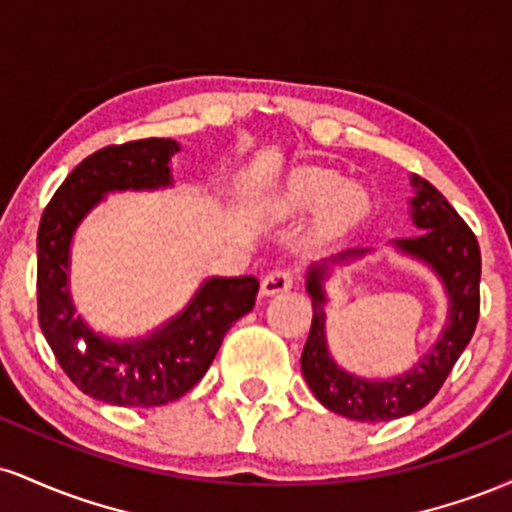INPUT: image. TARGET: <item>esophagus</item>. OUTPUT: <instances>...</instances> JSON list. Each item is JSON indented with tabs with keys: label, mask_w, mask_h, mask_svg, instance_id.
Returning a JSON list of instances; mask_svg holds the SVG:
<instances>
[{
	"label": "esophagus",
	"mask_w": 512,
	"mask_h": 512,
	"mask_svg": "<svg viewBox=\"0 0 512 512\" xmlns=\"http://www.w3.org/2000/svg\"><path fill=\"white\" fill-rule=\"evenodd\" d=\"M296 284V274L291 269H274L262 279V293L264 296H274V293L289 291Z\"/></svg>",
	"instance_id": "1"
}]
</instances>
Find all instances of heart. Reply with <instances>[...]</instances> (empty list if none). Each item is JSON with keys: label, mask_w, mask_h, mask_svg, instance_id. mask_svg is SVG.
I'll list each match as a JSON object with an SVG mask.
<instances>
[{"label": "heart", "mask_w": 512, "mask_h": 512, "mask_svg": "<svg viewBox=\"0 0 512 512\" xmlns=\"http://www.w3.org/2000/svg\"><path fill=\"white\" fill-rule=\"evenodd\" d=\"M281 211H313L322 207L320 223L325 231H342L363 216L366 192L356 185H342L332 173L305 168L291 175L279 199Z\"/></svg>", "instance_id": "1"}]
</instances>
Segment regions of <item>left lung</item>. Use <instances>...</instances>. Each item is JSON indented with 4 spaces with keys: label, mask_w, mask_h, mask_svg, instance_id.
<instances>
[{
    "label": "left lung",
    "mask_w": 512,
    "mask_h": 512,
    "mask_svg": "<svg viewBox=\"0 0 512 512\" xmlns=\"http://www.w3.org/2000/svg\"><path fill=\"white\" fill-rule=\"evenodd\" d=\"M411 185L416 190V197L411 199V219L424 231L416 233L414 238H399L395 245L431 264L450 293V325L414 370L380 383L344 373L327 354L325 344V310H322L325 267H313L308 274L313 325L303 346L301 368L315 397L346 419L392 421L426 407L438 395L452 366L477 330L481 303V252L477 236L431 182L414 175ZM358 252L363 250H349L339 257L358 255Z\"/></svg>",
    "instance_id": "1"
}]
</instances>
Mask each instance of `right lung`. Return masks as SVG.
Masks as SVG:
<instances>
[{"instance_id": "obj_1", "label": "right lung", "mask_w": 512, "mask_h": 512, "mask_svg": "<svg viewBox=\"0 0 512 512\" xmlns=\"http://www.w3.org/2000/svg\"><path fill=\"white\" fill-rule=\"evenodd\" d=\"M173 139H134L93 151L57 187L38 226V322L52 354L81 392L115 407H161L204 378L233 322L255 305V276L209 279L178 317L142 342L93 334L69 301L67 264L74 228L113 190L170 185Z\"/></svg>"}]
</instances>
